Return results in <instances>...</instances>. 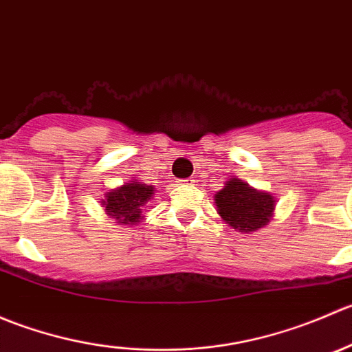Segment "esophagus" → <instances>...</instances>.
<instances>
[{
  "mask_svg": "<svg viewBox=\"0 0 352 352\" xmlns=\"http://www.w3.org/2000/svg\"><path fill=\"white\" fill-rule=\"evenodd\" d=\"M196 177H189V179H186L184 180V184H186V186H196Z\"/></svg>",
  "mask_w": 352,
  "mask_h": 352,
  "instance_id": "obj_1",
  "label": "esophagus"
}]
</instances>
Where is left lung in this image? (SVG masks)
<instances>
[{
	"label": "left lung",
	"mask_w": 352,
	"mask_h": 352,
	"mask_svg": "<svg viewBox=\"0 0 352 352\" xmlns=\"http://www.w3.org/2000/svg\"><path fill=\"white\" fill-rule=\"evenodd\" d=\"M218 212L230 226L242 233L255 232L271 219L274 211V197L258 192L242 180L232 179L214 196Z\"/></svg>",
	"instance_id": "1"
}]
</instances>
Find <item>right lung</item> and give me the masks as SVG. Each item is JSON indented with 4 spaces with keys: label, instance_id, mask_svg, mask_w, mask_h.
<instances>
[{
    "label": "right lung",
    "instance_id": "obj_1",
    "mask_svg": "<svg viewBox=\"0 0 352 352\" xmlns=\"http://www.w3.org/2000/svg\"><path fill=\"white\" fill-rule=\"evenodd\" d=\"M153 186H144V184L133 180L122 187L112 189L105 194L104 208L109 216L117 219V223L124 225H134L140 221L143 206L153 196Z\"/></svg>",
    "mask_w": 352,
    "mask_h": 352
}]
</instances>
